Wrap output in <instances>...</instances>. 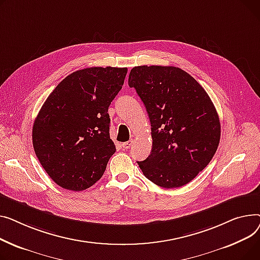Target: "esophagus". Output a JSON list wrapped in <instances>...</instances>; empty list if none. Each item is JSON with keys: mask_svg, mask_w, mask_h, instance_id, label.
I'll list each match as a JSON object with an SVG mask.
<instances>
[{"mask_svg": "<svg viewBox=\"0 0 260 260\" xmlns=\"http://www.w3.org/2000/svg\"><path fill=\"white\" fill-rule=\"evenodd\" d=\"M132 144H133V140H130V141H128V142L124 143V144L121 145V146H123V148H124V149H129V148L132 146Z\"/></svg>", "mask_w": 260, "mask_h": 260, "instance_id": "34e87169", "label": "esophagus"}]
</instances>
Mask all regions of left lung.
I'll use <instances>...</instances> for the list:
<instances>
[{
  "label": "left lung",
  "mask_w": 260,
  "mask_h": 260,
  "mask_svg": "<svg viewBox=\"0 0 260 260\" xmlns=\"http://www.w3.org/2000/svg\"><path fill=\"white\" fill-rule=\"evenodd\" d=\"M128 84L151 123V153L137 161L144 175L167 189L188 184L211 161L220 140L219 117L206 90L173 66L134 67Z\"/></svg>",
  "instance_id": "1"
}]
</instances>
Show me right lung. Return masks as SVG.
Here are the masks:
<instances>
[{"instance_id": "obj_1", "label": "right lung", "mask_w": 260, "mask_h": 260, "mask_svg": "<svg viewBox=\"0 0 260 260\" xmlns=\"http://www.w3.org/2000/svg\"><path fill=\"white\" fill-rule=\"evenodd\" d=\"M128 69L91 67L60 82L35 120L32 144L44 170L71 191L90 188L103 176L115 152L108 108Z\"/></svg>"}]
</instances>
